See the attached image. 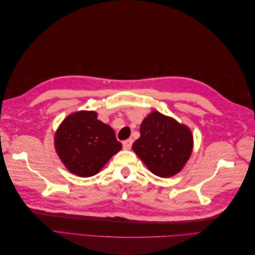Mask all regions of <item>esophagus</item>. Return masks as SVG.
Returning a JSON list of instances; mask_svg holds the SVG:
<instances>
[{"label": "esophagus", "mask_w": 255, "mask_h": 255, "mask_svg": "<svg viewBox=\"0 0 255 255\" xmlns=\"http://www.w3.org/2000/svg\"><path fill=\"white\" fill-rule=\"evenodd\" d=\"M132 143H133V139L132 138H129V139H127L122 142V145H123V149L125 150H129L130 146H132Z\"/></svg>", "instance_id": "34e87169"}]
</instances>
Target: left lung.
<instances>
[{
	"mask_svg": "<svg viewBox=\"0 0 255 255\" xmlns=\"http://www.w3.org/2000/svg\"><path fill=\"white\" fill-rule=\"evenodd\" d=\"M192 145L194 138L186 126L159 112H152L141 122L140 137L132 148L152 173L170 177L187 163Z\"/></svg>",
	"mask_w": 255,
	"mask_h": 255,
	"instance_id": "left-lung-1",
	"label": "left lung"
}]
</instances>
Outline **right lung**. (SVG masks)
I'll return each mask as SVG.
<instances>
[{"label":"right lung","mask_w":255,"mask_h":255,"mask_svg":"<svg viewBox=\"0 0 255 255\" xmlns=\"http://www.w3.org/2000/svg\"><path fill=\"white\" fill-rule=\"evenodd\" d=\"M55 149L69 171L87 177L97 174L122 148L114 129L98 120L96 112H76L61 122Z\"/></svg>","instance_id":"right-lung-1"}]
</instances>
